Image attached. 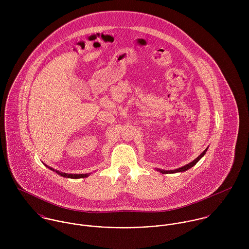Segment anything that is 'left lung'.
Instances as JSON below:
<instances>
[{
    "mask_svg": "<svg viewBox=\"0 0 249 249\" xmlns=\"http://www.w3.org/2000/svg\"><path fill=\"white\" fill-rule=\"evenodd\" d=\"M207 149L208 148H206L197 158H196L193 162H191V163H189V164H187V165H185V166H183V167H181V168H179V169H177V170H173V171H160L162 174H176V173H181V172H185V171H187V170H189V169H191L193 166H195L203 156H204V154L206 153V151H207Z\"/></svg>",
    "mask_w": 249,
    "mask_h": 249,
    "instance_id": "left-lung-1",
    "label": "left lung"
}]
</instances>
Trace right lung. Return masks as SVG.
Wrapping results in <instances>:
<instances>
[{
	"label": "right lung",
	"mask_w": 249,
	"mask_h": 249,
	"mask_svg": "<svg viewBox=\"0 0 249 249\" xmlns=\"http://www.w3.org/2000/svg\"><path fill=\"white\" fill-rule=\"evenodd\" d=\"M48 167V166H47ZM50 170H52L53 172H55L57 175H59V176H61V177H63V178H73V179H76V178H87L89 175L88 174H85V175H83V174H80V175H72V174H66V173H60V172H58V171H56V170H53V168H51V167H48Z\"/></svg>",
	"instance_id": "right-lung-1"
}]
</instances>
